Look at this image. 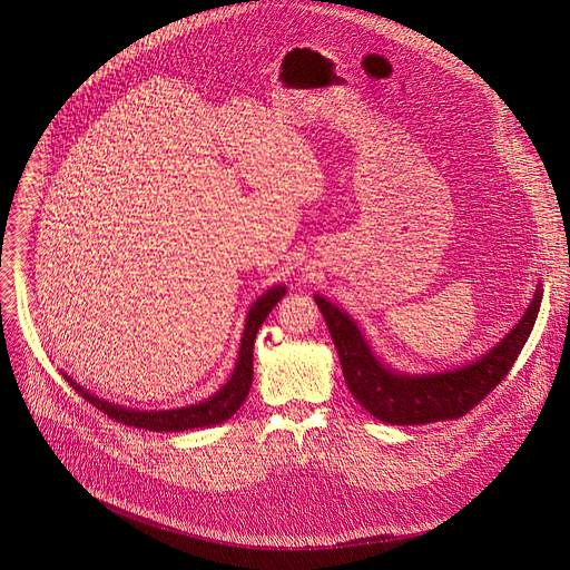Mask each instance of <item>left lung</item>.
<instances>
[{"mask_svg": "<svg viewBox=\"0 0 570 570\" xmlns=\"http://www.w3.org/2000/svg\"><path fill=\"white\" fill-rule=\"evenodd\" d=\"M314 301L333 335L351 395L383 423L428 425L464 415L501 383L533 331L543 286H535L533 301L515 327L478 361L434 374H406L383 365L361 327L344 309L323 295H314Z\"/></svg>", "mask_w": 570, "mask_h": 570, "instance_id": "8db88e82", "label": "left lung"}]
</instances>
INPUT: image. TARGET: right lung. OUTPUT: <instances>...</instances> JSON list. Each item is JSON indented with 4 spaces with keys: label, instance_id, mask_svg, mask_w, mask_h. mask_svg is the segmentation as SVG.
I'll use <instances>...</instances> for the list:
<instances>
[{
    "label": "right lung",
    "instance_id": "obj_1",
    "mask_svg": "<svg viewBox=\"0 0 570 570\" xmlns=\"http://www.w3.org/2000/svg\"><path fill=\"white\" fill-rule=\"evenodd\" d=\"M286 293V286H273L267 288L258 301L249 307L247 318H245V333L243 340H239V351H237V363L230 374V379L219 387V391L207 397L198 404L191 406H179V409H164V411H140V409H127L119 406L115 402L99 400L92 395L80 383H76L69 374L65 379L73 385V391H78L89 404H95L99 411H104L108 417H115L117 423H125L138 430H149V432H185V430H198V428H213L224 421L243 406V402L249 395V387L254 381V340L258 327L267 318V314L273 312V307L282 301Z\"/></svg>",
    "mask_w": 570,
    "mask_h": 570
}]
</instances>
